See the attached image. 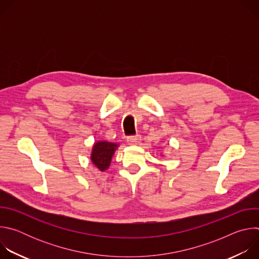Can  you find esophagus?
<instances>
[{
  "label": "esophagus",
  "mask_w": 259,
  "mask_h": 259,
  "mask_svg": "<svg viewBox=\"0 0 259 259\" xmlns=\"http://www.w3.org/2000/svg\"><path fill=\"white\" fill-rule=\"evenodd\" d=\"M140 139H141L140 135L136 134V135L127 137V142H128V144H137L140 141Z\"/></svg>",
  "instance_id": "obj_1"
}]
</instances>
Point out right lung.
<instances>
[{"label":"right lung","instance_id":"add662e5","mask_svg":"<svg viewBox=\"0 0 259 259\" xmlns=\"http://www.w3.org/2000/svg\"><path fill=\"white\" fill-rule=\"evenodd\" d=\"M119 144L108 141H97L94 143L91 153L92 163L100 170L105 171L108 167L112 158L118 149Z\"/></svg>","mask_w":259,"mask_h":259}]
</instances>
